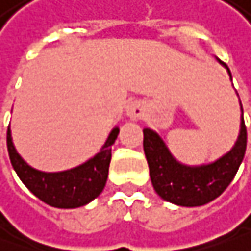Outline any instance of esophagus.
I'll return each mask as SVG.
<instances>
[{"instance_id": "34e87169", "label": "esophagus", "mask_w": 251, "mask_h": 251, "mask_svg": "<svg viewBox=\"0 0 251 251\" xmlns=\"http://www.w3.org/2000/svg\"><path fill=\"white\" fill-rule=\"evenodd\" d=\"M144 114V108H143V105L140 104V102H133V104H130L128 107H127V116L130 117V118H140V117Z\"/></svg>"}]
</instances>
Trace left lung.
<instances>
[{"label": "left lung", "instance_id": "1", "mask_svg": "<svg viewBox=\"0 0 251 251\" xmlns=\"http://www.w3.org/2000/svg\"><path fill=\"white\" fill-rule=\"evenodd\" d=\"M222 64L227 68L226 64ZM227 71L231 78L228 68ZM143 134V147L155 193L163 200L184 207L203 206L217 199L233 181L247 146V130L243 114L240 134L234 147L214 163L203 166L190 167L178 163L155 131L144 128Z\"/></svg>", "mask_w": 251, "mask_h": 251}]
</instances>
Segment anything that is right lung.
<instances>
[{
	"instance_id": "add662e5",
	"label": "right lung",
	"mask_w": 251,
	"mask_h": 251,
	"mask_svg": "<svg viewBox=\"0 0 251 251\" xmlns=\"http://www.w3.org/2000/svg\"><path fill=\"white\" fill-rule=\"evenodd\" d=\"M118 128H113L102 149L93 158L78 167L58 173H45L32 169L17 152L11 130L7 131V147L11 164L20 180L27 188L48 206L58 208H75L88 204L99 197L107 183L111 161V146L114 144Z\"/></svg>"
}]
</instances>
